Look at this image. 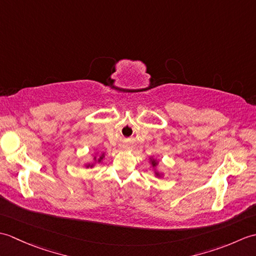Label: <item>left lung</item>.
Here are the masks:
<instances>
[{"mask_svg":"<svg viewBox=\"0 0 256 256\" xmlns=\"http://www.w3.org/2000/svg\"><path fill=\"white\" fill-rule=\"evenodd\" d=\"M150 164L152 167H153L156 177H162V176H164V174L160 172L158 170H157V166H158V164H160L158 160H156V158H154L153 156H152V157H150Z\"/></svg>","mask_w":256,"mask_h":256,"instance_id":"1","label":"left lung"}]
</instances>
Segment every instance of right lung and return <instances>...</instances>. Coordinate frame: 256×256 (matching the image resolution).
I'll use <instances>...</instances> for the list:
<instances>
[{
    "label": "right lung",
    "mask_w": 256,
    "mask_h": 256,
    "mask_svg": "<svg viewBox=\"0 0 256 256\" xmlns=\"http://www.w3.org/2000/svg\"><path fill=\"white\" fill-rule=\"evenodd\" d=\"M104 157H106V153H101L100 156H98V152H96V153H94V157H92V162H86L84 166L86 168L94 167L96 164H98V162H101L103 160H104Z\"/></svg>",
    "instance_id": "add662e5"
}]
</instances>
